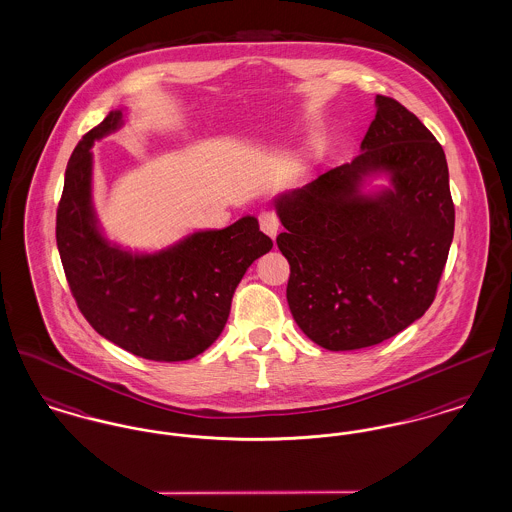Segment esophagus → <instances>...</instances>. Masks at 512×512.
<instances>
[{
    "mask_svg": "<svg viewBox=\"0 0 512 512\" xmlns=\"http://www.w3.org/2000/svg\"><path fill=\"white\" fill-rule=\"evenodd\" d=\"M259 226H261V230L270 236L272 240L276 238V234H278V230H280V220L276 217V213L272 211V209H265V211H261V215H259Z\"/></svg>",
    "mask_w": 512,
    "mask_h": 512,
    "instance_id": "1",
    "label": "esophagus"
}]
</instances>
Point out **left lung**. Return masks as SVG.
<instances>
[{"label": "left lung", "mask_w": 512, "mask_h": 512, "mask_svg": "<svg viewBox=\"0 0 512 512\" xmlns=\"http://www.w3.org/2000/svg\"><path fill=\"white\" fill-rule=\"evenodd\" d=\"M363 153L276 197L290 263L288 305L309 340L328 351L390 340L438 292L455 230L443 147L399 101L376 96ZM386 173L391 186L362 192Z\"/></svg>", "instance_id": "1"}]
</instances>
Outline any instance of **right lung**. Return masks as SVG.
Returning a JSON list of instances; mask_svg holds the SVG:
<instances>
[{
	"instance_id": "add662e5",
	"label": "right lung",
	"mask_w": 512,
	"mask_h": 512,
	"mask_svg": "<svg viewBox=\"0 0 512 512\" xmlns=\"http://www.w3.org/2000/svg\"><path fill=\"white\" fill-rule=\"evenodd\" d=\"M121 126L122 111H111L74 147L57 207V249L76 305L99 336L149 361H188L219 338L245 270L272 240L247 215L157 253L109 244L92 205L90 149Z\"/></svg>"
}]
</instances>
